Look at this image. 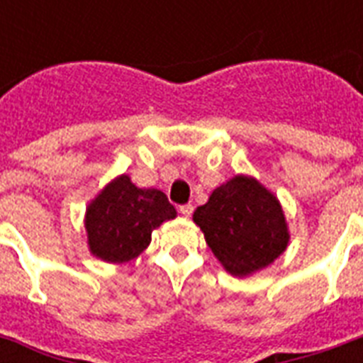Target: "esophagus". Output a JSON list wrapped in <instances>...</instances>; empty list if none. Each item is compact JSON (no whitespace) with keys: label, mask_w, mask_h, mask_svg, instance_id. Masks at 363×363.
Wrapping results in <instances>:
<instances>
[{"label":"esophagus","mask_w":363,"mask_h":363,"mask_svg":"<svg viewBox=\"0 0 363 363\" xmlns=\"http://www.w3.org/2000/svg\"><path fill=\"white\" fill-rule=\"evenodd\" d=\"M179 211H181L182 216H190V215H192V211H194V205L192 203L181 205V207H179Z\"/></svg>","instance_id":"1"}]
</instances>
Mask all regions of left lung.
<instances>
[{
	"label": "left lung",
	"mask_w": 363,
	"mask_h": 363,
	"mask_svg": "<svg viewBox=\"0 0 363 363\" xmlns=\"http://www.w3.org/2000/svg\"><path fill=\"white\" fill-rule=\"evenodd\" d=\"M194 222L232 275L267 267L288 245L286 220L277 198L250 177L238 175L196 209Z\"/></svg>",
	"instance_id": "left-lung-1"
}]
</instances>
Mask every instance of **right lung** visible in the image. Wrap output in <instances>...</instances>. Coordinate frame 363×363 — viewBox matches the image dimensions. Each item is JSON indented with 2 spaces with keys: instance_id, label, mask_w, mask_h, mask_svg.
<instances>
[{
  "instance_id": "right-lung-1",
  "label": "right lung",
  "mask_w": 363,
  "mask_h": 363,
  "mask_svg": "<svg viewBox=\"0 0 363 363\" xmlns=\"http://www.w3.org/2000/svg\"><path fill=\"white\" fill-rule=\"evenodd\" d=\"M175 216L164 192L139 188L121 175L88 205V245L98 258L124 264L148 247L152 230Z\"/></svg>"
}]
</instances>
